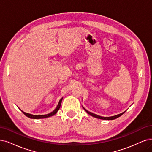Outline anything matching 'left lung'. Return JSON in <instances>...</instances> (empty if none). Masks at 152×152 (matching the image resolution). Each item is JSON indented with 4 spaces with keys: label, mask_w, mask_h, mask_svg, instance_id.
I'll return each instance as SVG.
<instances>
[{
    "label": "left lung",
    "mask_w": 152,
    "mask_h": 152,
    "mask_svg": "<svg viewBox=\"0 0 152 152\" xmlns=\"http://www.w3.org/2000/svg\"><path fill=\"white\" fill-rule=\"evenodd\" d=\"M84 110H85L89 115H90L91 116H93V117L96 118H98V119L106 120H115V119L117 118L120 117L121 115H122L123 114V113H120V114H119V115H117L113 116H110V117H103V116H98V115H95V114H94V113H91V112L88 111V110H86L85 109V108H84Z\"/></svg>",
    "instance_id": "1"
}]
</instances>
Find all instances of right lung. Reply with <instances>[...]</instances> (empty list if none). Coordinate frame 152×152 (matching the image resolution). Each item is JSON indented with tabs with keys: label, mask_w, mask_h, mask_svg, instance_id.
Wrapping results in <instances>:
<instances>
[{
	"label": "right lung",
	"mask_w": 152,
	"mask_h": 152,
	"mask_svg": "<svg viewBox=\"0 0 152 152\" xmlns=\"http://www.w3.org/2000/svg\"><path fill=\"white\" fill-rule=\"evenodd\" d=\"M62 100H63V98H62L60 100L59 102L58 103V104L57 106V107L56 108V109L50 112V113L49 114H47V115H31V114H29V113H25V112L22 111V113H23L26 116H27L28 118H32V119H41V118H48V117H50L51 116H53L56 113H57L58 111L59 110L60 108V106H61V102H62Z\"/></svg>",
	"instance_id": "add662e5"
}]
</instances>
